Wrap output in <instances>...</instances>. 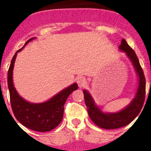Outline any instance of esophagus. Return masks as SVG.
Wrapping results in <instances>:
<instances>
[{
    "label": "esophagus",
    "mask_w": 151,
    "mask_h": 151,
    "mask_svg": "<svg viewBox=\"0 0 151 151\" xmlns=\"http://www.w3.org/2000/svg\"><path fill=\"white\" fill-rule=\"evenodd\" d=\"M76 82L79 88L84 87V85H85V83H86V82H85V77L81 76H78V78H76Z\"/></svg>",
    "instance_id": "34e87169"
}]
</instances>
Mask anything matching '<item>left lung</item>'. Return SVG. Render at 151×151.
Here are the masks:
<instances>
[{
    "instance_id": "1",
    "label": "left lung",
    "mask_w": 151,
    "mask_h": 151,
    "mask_svg": "<svg viewBox=\"0 0 151 151\" xmlns=\"http://www.w3.org/2000/svg\"><path fill=\"white\" fill-rule=\"evenodd\" d=\"M119 48L126 54L127 57L132 63V65L138 76V90L130 104L117 113H104L98 106H96L89 92L86 90L83 91L85 105L88 108L89 117L97 126L105 129H119L129 125L139 114L145 100L146 81L143 69L140 65L135 52L128 45L124 38L121 41V45Z\"/></svg>"
}]
</instances>
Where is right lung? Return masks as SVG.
<instances>
[{
  "label": "right lung",
  "instance_id": "right-lung-1",
  "mask_svg": "<svg viewBox=\"0 0 151 151\" xmlns=\"http://www.w3.org/2000/svg\"><path fill=\"white\" fill-rule=\"evenodd\" d=\"M34 38H30L25 45ZM25 45L16 52L8 69L7 85L12 110L16 119L26 128L40 132H48L57 127L61 122L63 116L64 104L69 94L73 91L78 89V85L73 84L46 102L32 104L24 100L19 95L14 88L13 70L17 53L21 51Z\"/></svg>",
  "mask_w": 151,
  "mask_h": 151
}]
</instances>
